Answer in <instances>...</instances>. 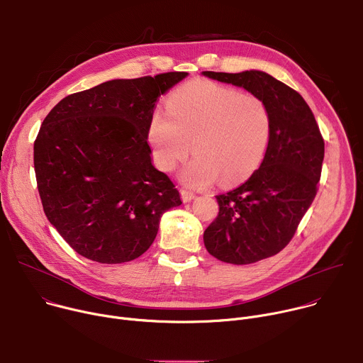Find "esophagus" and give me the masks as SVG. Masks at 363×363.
<instances>
[{
    "mask_svg": "<svg viewBox=\"0 0 363 363\" xmlns=\"http://www.w3.org/2000/svg\"><path fill=\"white\" fill-rule=\"evenodd\" d=\"M181 196H182L184 202H189V201H192L195 198V194L188 191V189H181Z\"/></svg>",
    "mask_w": 363,
    "mask_h": 363,
    "instance_id": "obj_1",
    "label": "esophagus"
}]
</instances>
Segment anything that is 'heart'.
<instances>
[{"mask_svg": "<svg viewBox=\"0 0 363 363\" xmlns=\"http://www.w3.org/2000/svg\"><path fill=\"white\" fill-rule=\"evenodd\" d=\"M272 129L270 108L260 96L199 79L174 91L167 111L152 113L147 140L165 172L188 158L192 145L196 157L181 172L184 184L203 188L220 179L230 186L260 167Z\"/></svg>", "mask_w": 363, "mask_h": 363, "instance_id": "b5f03b06", "label": "heart"}]
</instances>
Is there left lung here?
<instances>
[{
    "instance_id": "left-lung-1",
    "label": "left lung",
    "mask_w": 363,
    "mask_h": 363,
    "mask_svg": "<svg viewBox=\"0 0 363 363\" xmlns=\"http://www.w3.org/2000/svg\"><path fill=\"white\" fill-rule=\"evenodd\" d=\"M202 74L260 96L272 112V138L260 168L238 188L217 195L218 217L203 231L211 255L251 264L280 252L293 238L318 192L325 142L304 99L269 73Z\"/></svg>"
}]
</instances>
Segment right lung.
<instances>
[{"label":"right lung","instance_id":"obj_1","mask_svg":"<svg viewBox=\"0 0 363 363\" xmlns=\"http://www.w3.org/2000/svg\"><path fill=\"white\" fill-rule=\"evenodd\" d=\"M188 76L115 79L73 93L51 109L34 142V169L47 220L80 255L132 262L182 203L152 164L149 121L158 97Z\"/></svg>","mask_w":363,"mask_h":363}]
</instances>
